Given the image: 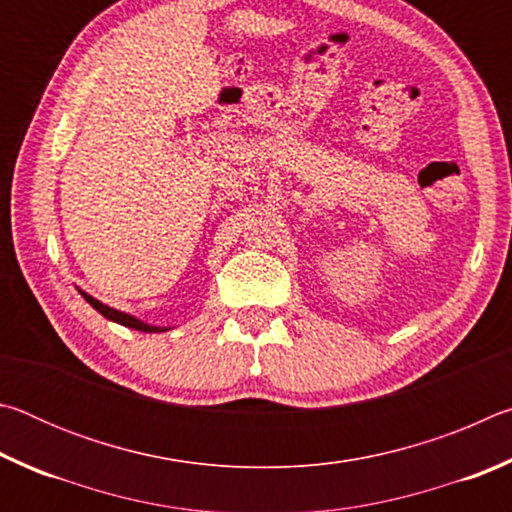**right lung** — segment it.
Here are the masks:
<instances>
[{"label":"right lung","mask_w":512,"mask_h":512,"mask_svg":"<svg viewBox=\"0 0 512 512\" xmlns=\"http://www.w3.org/2000/svg\"><path fill=\"white\" fill-rule=\"evenodd\" d=\"M79 293H81V296H83L85 300L90 302V305H92L94 309L99 311V314H101L103 318L112 320V323H119V325H124V327H131V329H140V332H167V329H169V327L149 325V323H144V320L135 318V316H131V314H124V311L103 305V302H99L97 298H92L90 293H85V291H81V289H79Z\"/></svg>","instance_id":"1"}]
</instances>
